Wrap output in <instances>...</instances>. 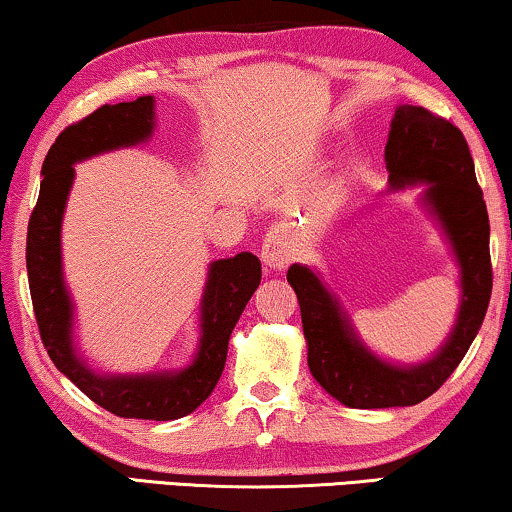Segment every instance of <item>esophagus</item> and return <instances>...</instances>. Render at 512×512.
Listing matches in <instances>:
<instances>
[{
    "mask_svg": "<svg viewBox=\"0 0 512 512\" xmlns=\"http://www.w3.org/2000/svg\"><path fill=\"white\" fill-rule=\"evenodd\" d=\"M259 257H262L264 266L269 271H285L290 266L292 257H294V248L287 243L283 236L278 234H269L262 243V250H259Z\"/></svg>",
    "mask_w": 512,
    "mask_h": 512,
    "instance_id": "obj_1",
    "label": "esophagus"
}]
</instances>
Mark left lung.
Listing matches in <instances>:
<instances>
[{
    "label": "left lung",
    "mask_w": 512,
    "mask_h": 512,
    "mask_svg": "<svg viewBox=\"0 0 512 512\" xmlns=\"http://www.w3.org/2000/svg\"><path fill=\"white\" fill-rule=\"evenodd\" d=\"M385 167L387 192L422 185L420 206L441 229L459 269V306L434 355L413 364L390 362L359 338L318 269L292 264L287 283L299 299L308 369L322 390L348 408L415 406L431 397L471 348L492 294L487 206L464 134L422 106L401 104L390 122Z\"/></svg>",
    "instance_id": "obj_1"
}]
</instances>
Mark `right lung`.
I'll return each mask as SVG.
<instances>
[{
  "label": "right lung",
  "mask_w": 512,
  "mask_h": 512,
  "mask_svg": "<svg viewBox=\"0 0 512 512\" xmlns=\"http://www.w3.org/2000/svg\"><path fill=\"white\" fill-rule=\"evenodd\" d=\"M155 125V97L146 95L104 104L57 136L43 160L39 201L27 227V278L41 341L57 369L109 413L162 422L190 415L211 397L225 369L229 336L262 280V264L253 253L208 264L197 350L183 369L102 373L88 364L78 350L76 304L62 264V220L76 178L74 164L146 143Z\"/></svg>",
  "instance_id": "add662e5"
}]
</instances>
